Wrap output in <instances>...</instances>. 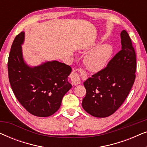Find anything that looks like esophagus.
<instances>
[{"label":"esophagus","mask_w":147,"mask_h":147,"mask_svg":"<svg viewBox=\"0 0 147 147\" xmlns=\"http://www.w3.org/2000/svg\"><path fill=\"white\" fill-rule=\"evenodd\" d=\"M70 80H71V84L74 86L78 85V84H80V82H81L79 74L76 73V72H73L71 74V76H70Z\"/></svg>","instance_id":"esophagus-1"}]
</instances>
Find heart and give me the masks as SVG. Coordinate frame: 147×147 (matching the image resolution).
Instances as JSON below:
<instances>
[{"instance_id":"b5f03b06","label":"heart","mask_w":147,"mask_h":147,"mask_svg":"<svg viewBox=\"0 0 147 147\" xmlns=\"http://www.w3.org/2000/svg\"><path fill=\"white\" fill-rule=\"evenodd\" d=\"M112 53L113 48L110 44L98 45L86 54L84 63L90 71L98 72L106 67Z\"/></svg>"}]
</instances>
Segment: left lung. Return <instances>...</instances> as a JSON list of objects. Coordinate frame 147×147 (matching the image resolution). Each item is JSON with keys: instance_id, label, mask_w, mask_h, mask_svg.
<instances>
[{"instance_id": "obj_1", "label": "left lung", "mask_w": 147, "mask_h": 147, "mask_svg": "<svg viewBox=\"0 0 147 147\" xmlns=\"http://www.w3.org/2000/svg\"><path fill=\"white\" fill-rule=\"evenodd\" d=\"M121 50L107 67L84 82L86 96L82 107L97 118L108 117L123 104L133 86L136 69V53L127 32L120 33Z\"/></svg>"}]
</instances>
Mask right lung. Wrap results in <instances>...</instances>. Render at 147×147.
Here are the masks:
<instances>
[{"label":"right lung","instance_id":"add662e5","mask_svg":"<svg viewBox=\"0 0 147 147\" xmlns=\"http://www.w3.org/2000/svg\"><path fill=\"white\" fill-rule=\"evenodd\" d=\"M22 31L16 36L8 60L9 79L14 94L29 113L47 117L59 110L63 96L71 89L67 80L70 66L57 61L31 67L24 61Z\"/></svg>","mask_w":147,"mask_h":147}]
</instances>
